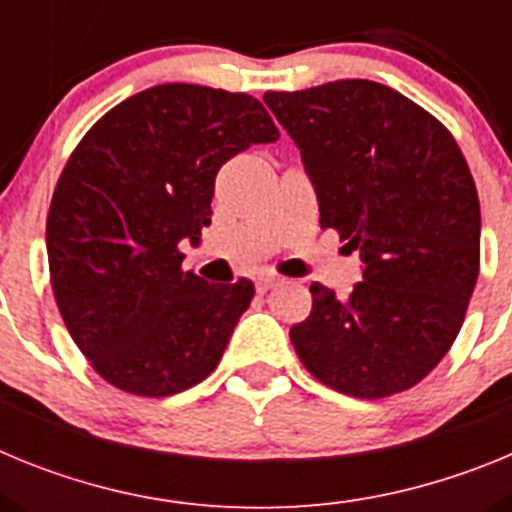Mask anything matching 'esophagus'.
Masks as SVG:
<instances>
[{"label": "esophagus", "mask_w": 512, "mask_h": 512, "mask_svg": "<svg viewBox=\"0 0 512 512\" xmlns=\"http://www.w3.org/2000/svg\"><path fill=\"white\" fill-rule=\"evenodd\" d=\"M279 284V277H259L256 279V292H259V295H266V292H269L271 287H277Z\"/></svg>", "instance_id": "obj_1"}]
</instances>
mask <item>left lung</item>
<instances>
[{"label": "left lung", "mask_w": 512, "mask_h": 512, "mask_svg": "<svg viewBox=\"0 0 512 512\" xmlns=\"http://www.w3.org/2000/svg\"><path fill=\"white\" fill-rule=\"evenodd\" d=\"M264 102L302 153L320 228L364 261L351 295L312 284L289 338L312 377L361 400L405 392L436 369L479 274V197L454 135L420 104L369 79Z\"/></svg>", "instance_id": "left-lung-1"}]
</instances>
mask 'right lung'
<instances>
[{
    "mask_svg": "<svg viewBox=\"0 0 512 512\" xmlns=\"http://www.w3.org/2000/svg\"><path fill=\"white\" fill-rule=\"evenodd\" d=\"M277 138L259 99L197 84L133 94L81 138L45 246L58 312L104 382L169 397L215 372L253 284H207L179 243L210 225L220 166Z\"/></svg>",
    "mask_w": 512,
    "mask_h": 512,
    "instance_id": "right-lung-1",
    "label": "right lung"
}]
</instances>
